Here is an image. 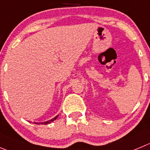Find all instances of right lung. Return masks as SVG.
<instances>
[{"mask_svg": "<svg viewBox=\"0 0 150 150\" xmlns=\"http://www.w3.org/2000/svg\"><path fill=\"white\" fill-rule=\"evenodd\" d=\"M57 118H58V116H56V117H54V118H52V120H50V121H46V122H43V123H35V124H50V123H51V122H52V121H54V120H56L57 119Z\"/></svg>", "mask_w": 150, "mask_h": 150, "instance_id": "obj_1", "label": "right lung"}]
</instances>
